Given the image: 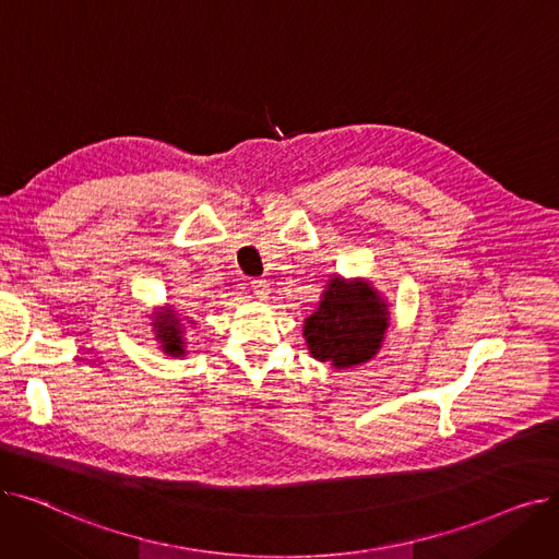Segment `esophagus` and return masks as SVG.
Here are the masks:
<instances>
[{
	"mask_svg": "<svg viewBox=\"0 0 559 559\" xmlns=\"http://www.w3.org/2000/svg\"><path fill=\"white\" fill-rule=\"evenodd\" d=\"M251 289L255 292L260 299H267V295H270V281L267 278H253L251 281Z\"/></svg>",
	"mask_w": 559,
	"mask_h": 559,
	"instance_id": "obj_1",
	"label": "esophagus"
}]
</instances>
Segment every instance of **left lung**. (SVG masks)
Masks as SVG:
<instances>
[{
  "instance_id": "left-lung-1",
  "label": "left lung",
  "mask_w": 559,
  "mask_h": 559,
  "mask_svg": "<svg viewBox=\"0 0 559 559\" xmlns=\"http://www.w3.org/2000/svg\"><path fill=\"white\" fill-rule=\"evenodd\" d=\"M388 306L367 283L333 278L317 312L306 319V340L312 358L333 367L367 362L383 344Z\"/></svg>"
}]
</instances>
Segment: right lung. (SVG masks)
<instances>
[{
    "instance_id": "obj_1",
    "label": "right lung",
    "mask_w": 559,
    "mask_h": 559,
    "mask_svg": "<svg viewBox=\"0 0 559 559\" xmlns=\"http://www.w3.org/2000/svg\"><path fill=\"white\" fill-rule=\"evenodd\" d=\"M179 326H181L179 319L171 314V310L158 312L154 329L158 333V340H163V348L169 356H183V340H181Z\"/></svg>"
}]
</instances>
